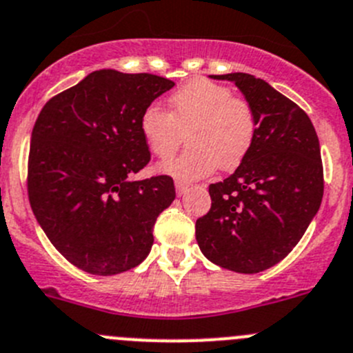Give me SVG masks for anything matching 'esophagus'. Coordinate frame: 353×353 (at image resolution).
<instances>
[{
	"instance_id": "esophagus-1",
	"label": "esophagus",
	"mask_w": 353,
	"mask_h": 353,
	"mask_svg": "<svg viewBox=\"0 0 353 353\" xmlns=\"http://www.w3.org/2000/svg\"><path fill=\"white\" fill-rule=\"evenodd\" d=\"M188 188H190V184H188V183H183V181H176V191H177V194H179V196L183 193H186Z\"/></svg>"
}]
</instances>
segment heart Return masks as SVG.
<instances>
[{
  "label": "heart",
  "mask_w": 353,
  "mask_h": 353,
  "mask_svg": "<svg viewBox=\"0 0 353 353\" xmlns=\"http://www.w3.org/2000/svg\"><path fill=\"white\" fill-rule=\"evenodd\" d=\"M169 107L170 112L155 105L146 108L141 132L153 155L162 160L179 150L188 132L190 148L160 165L162 172L176 179H200L219 167L236 169L255 143L256 119L252 105L232 94L228 85L193 79L169 98Z\"/></svg>",
  "instance_id": "heart-1"
}]
</instances>
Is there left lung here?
I'll use <instances>...</instances> for the list:
<instances>
[{
    "label": "left lung",
    "mask_w": 353,
    "mask_h": 353,
    "mask_svg": "<svg viewBox=\"0 0 353 353\" xmlns=\"http://www.w3.org/2000/svg\"><path fill=\"white\" fill-rule=\"evenodd\" d=\"M232 81L252 105L256 136L234 174L208 186L212 207L196 221V241L210 262L255 274L281 262L323 201L319 139L309 115L262 79L214 75Z\"/></svg>",
    "instance_id": "1"
}]
</instances>
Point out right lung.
<instances>
[{
	"label": "right lung",
	"instance_id": "obj_1",
	"mask_svg": "<svg viewBox=\"0 0 353 353\" xmlns=\"http://www.w3.org/2000/svg\"><path fill=\"white\" fill-rule=\"evenodd\" d=\"M170 88L160 75L103 68L48 100L37 115L27 193L48 239L75 268L121 274L152 250L153 225L176 188L170 176H131L152 159L143 112Z\"/></svg>",
	"mask_w": 353,
	"mask_h": 353
}]
</instances>
